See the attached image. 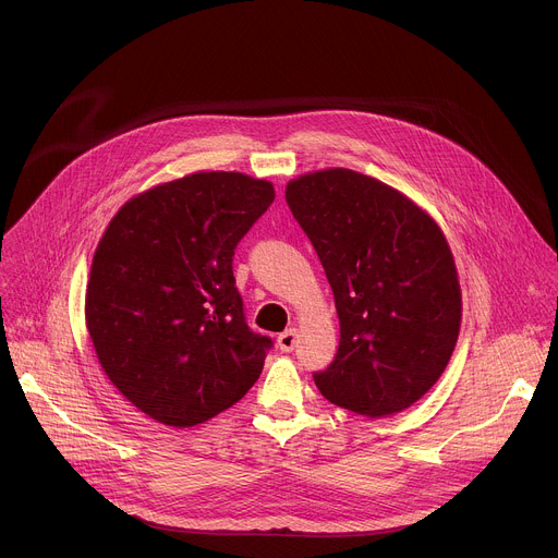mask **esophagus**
I'll list each match as a JSON object with an SVG mask.
<instances>
[{
	"mask_svg": "<svg viewBox=\"0 0 558 558\" xmlns=\"http://www.w3.org/2000/svg\"><path fill=\"white\" fill-rule=\"evenodd\" d=\"M295 344H298V331L295 329H287L284 333L278 336V349L280 351L289 353V351L295 349Z\"/></svg>",
	"mask_w": 558,
	"mask_h": 558,
	"instance_id": "34e87169",
	"label": "esophagus"
}]
</instances>
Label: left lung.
<instances>
[{
  "mask_svg": "<svg viewBox=\"0 0 558 558\" xmlns=\"http://www.w3.org/2000/svg\"><path fill=\"white\" fill-rule=\"evenodd\" d=\"M284 198L340 317L336 360L313 373L315 386L366 417L409 409L441 377L461 325L457 267L439 225L404 194L344 168L291 181Z\"/></svg>",
  "mask_w": 558,
  "mask_h": 558,
  "instance_id": "8db88e82",
  "label": "left lung"
}]
</instances>
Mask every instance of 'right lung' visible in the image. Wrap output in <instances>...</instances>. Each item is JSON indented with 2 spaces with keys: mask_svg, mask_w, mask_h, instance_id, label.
Listing matches in <instances>:
<instances>
[{
  "mask_svg": "<svg viewBox=\"0 0 558 558\" xmlns=\"http://www.w3.org/2000/svg\"><path fill=\"white\" fill-rule=\"evenodd\" d=\"M269 181L196 172L128 201L93 258L86 325L119 392L174 428L243 400L271 338L247 327L233 252L274 203Z\"/></svg>",
  "mask_w": 558,
  "mask_h": 558,
  "instance_id": "add662e5",
  "label": "right lung"
}]
</instances>
